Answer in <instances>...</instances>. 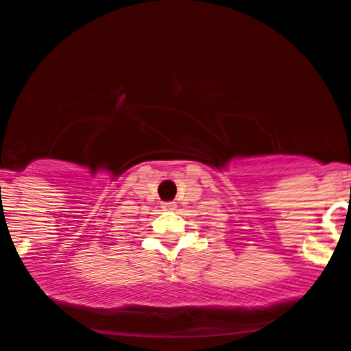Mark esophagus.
Instances as JSON below:
<instances>
[{"label": "esophagus", "instance_id": "esophagus-1", "mask_svg": "<svg viewBox=\"0 0 351 351\" xmlns=\"http://www.w3.org/2000/svg\"><path fill=\"white\" fill-rule=\"evenodd\" d=\"M162 209H165V211H175L176 204L175 202H165V204H162Z\"/></svg>", "mask_w": 351, "mask_h": 351}]
</instances>
